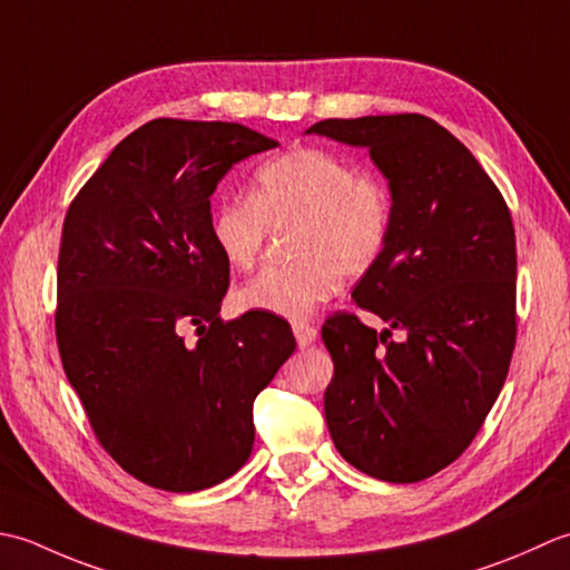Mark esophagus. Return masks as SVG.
Segmentation results:
<instances>
[{"instance_id":"esophagus-1","label":"esophagus","mask_w":570,"mask_h":570,"mask_svg":"<svg viewBox=\"0 0 570 570\" xmlns=\"http://www.w3.org/2000/svg\"><path fill=\"white\" fill-rule=\"evenodd\" d=\"M293 332H295V340L299 346H309L312 342L317 340V327L309 322H295L293 324Z\"/></svg>"}]
</instances>
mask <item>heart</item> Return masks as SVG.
<instances>
[{
	"instance_id": "obj_1",
	"label": "heart",
	"mask_w": 570,
	"mask_h": 570,
	"mask_svg": "<svg viewBox=\"0 0 570 570\" xmlns=\"http://www.w3.org/2000/svg\"><path fill=\"white\" fill-rule=\"evenodd\" d=\"M287 228L295 261L243 283L236 289L240 309L307 317L332 297L342 275L368 273L391 238V191L330 149L299 145L255 169L246 199L220 202L208 218L214 248L234 271H248L271 230Z\"/></svg>"
}]
</instances>
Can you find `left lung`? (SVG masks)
Here are the masks:
<instances>
[{
	"instance_id": "left-lung-1",
	"label": "left lung",
	"mask_w": 570,
	"mask_h": 570,
	"mask_svg": "<svg viewBox=\"0 0 570 570\" xmlns=\"http://www.w3.org/2000/svg\"><path fill=\"white\" fill-rule=\"evenodd\" d=\"M307 132L368 147L393 194V228L354 302L391 330L334 312L324 417L340 455L383 482H421L480 433L517 344V236L480 161L417 112L322 120ZM393 328L405 331L391 341Z\"/></svg>"
}]
</instances>
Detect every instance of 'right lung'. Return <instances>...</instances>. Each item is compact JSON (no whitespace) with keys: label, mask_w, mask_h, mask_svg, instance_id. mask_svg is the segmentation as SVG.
<instances>
[{"label":"right lung","mask_w":570,"mask_h":570,"mask_svg":"<svg viewBox=\"0 0 570 570\" xmlns=\"http://www.w3.org/2000/svg\"><path fill=\"white\" fill-rule=\"evenodd\" d=\"M273 147L238 122L149 120L66 212L58 354L102 450L157 490L199 492L246 464L253 401L297 346L283 317H218L228 265L208 236L220 177Z\"/></svg>","instance_id":"1"}]
</instances>
